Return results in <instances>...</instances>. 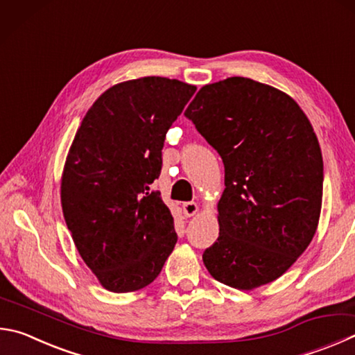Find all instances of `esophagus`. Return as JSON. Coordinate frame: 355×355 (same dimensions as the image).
<instances>
[{
    "label": "esophagus",
    "instance_id": "34e87169",
    "mask_svg": "<svg viewBox=\"0 0 355 355\" xmlns=\"http://www.w3.org/2000/svg\"><path fill=\"white\" fill-rule=\"evenodd\" d=\"M197 211H198V205L196 202H186V203H183V214L186 217L194 216Z\"/></svg>",
    "mask_w": 355,
    "mask_h": 355
}]
</instances>
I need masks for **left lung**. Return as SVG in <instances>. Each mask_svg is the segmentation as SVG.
Returning a JSON list of instances; mask_svg holds the SVG:
<instances>
[{"label": "left lung", "instance_id": "obj_1", "mask_svg": "<svg viewBox=\"0 0 355 355\" xmlns=\"http://www.w3.org/2000/svg\"><path fill=\"white\" fill-rule=\"evenodd\" d=\"M184 116L225 166L218 237L205 250L211 276L251 290L278 279L317 231L323 157L300 105L247 77L200 88Z\"/></svg>", "mask_w": 355, "mask_h": 355}]
</instances>
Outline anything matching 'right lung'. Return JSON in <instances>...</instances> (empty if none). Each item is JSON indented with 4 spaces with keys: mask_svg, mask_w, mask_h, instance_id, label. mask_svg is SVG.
<instances>
[{
    "mask_svg": "<svg viewBox=\"0 0 355 355\" xmlns=\"http://www.w3.org/2000/svg\"><path fill=\"white\" fill-rule=\"evenodd\" d=\"M196 89L158 76L118 83L87 112L71 144L63 217L83 262L110 292L149 286L175 247L173 217L150 184L166 133Z\"/></svg>",
    "mask_w": 355,
    "mask_h": 355,
    "instance_id": "obj_1",
    "label": "right lung"
}]
</instances>
